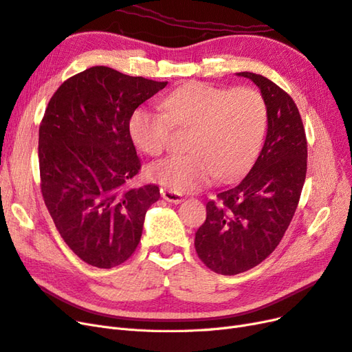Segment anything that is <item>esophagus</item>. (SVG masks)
<instances>
[{
  "mask_svg": "<svg viewBox=\"0 0 352 352\" xmlns=\"http://www.w3.org/2000/svg\"><path fill=\"white\" fill-rule=\"evenodd\" d=\"M162 197L167 202H172V204H180L182 201H184V197H182L180 193H176V192L168 190V189H162Z\"/></svg>",
  "mask_w": 352,
  "mask_h": 352,
  "instance_id": "1",
  "label": "esophagus"
}]
</instances>
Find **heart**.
Wrapping results in <instances>:
<instances>
[{"label":"heart","mask_w":352,"mask_h":352,"mask_svg":"<svg viewBox=\"0 0 352 352\" xmlns=\"http://www.w3.org/2000/svg\"><path fill=\"white\" fill-rule=\"evenodd\" d=\"M163 111L140 107L129 119V134L150 155L162 154L173 125L193 128L189 154L168 155L148 167V177L176 193L198 190L215 177L245 173L258 155L266 131V103L252 87L226 89L189 82L172 91Z\"/></svg>","instance_id":"1"}]
</instances>
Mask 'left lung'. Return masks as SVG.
Returning a JSON list of instances; mask_svg holds the SVG:
<instances>
[{
    "label": "left lung",
    "mask_w": 352,
    "mask_h": 352,
    "mask_svg": "<svg viewBox=\"0 0 352 352\" xmlns=\"http://www.w3.org/2000/svg\"><path fill=\"white\" fill-rule=\"evenodd\" d=\"M237 76L259 87L268 131L248 176L207 204V218L195 233L199 259L221 275L254 268L280 245L307 172L306 132L294 100L263 76L248 71Z\"/></svg>",
    "instance_id": "1"
}]
</instances>
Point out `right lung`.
I'll return each instance as SVG.
<instances>
[{
    "mask_svg": "<svg viewBox=\"0 0 352 352\" xmlns=\"http://www.w3.org/2000/svg\"><path fill=\"white\" fill-rule=\"evenodd\" d=\"M167 81L91 67L60 84L39 126L41 190L68 248L109 270L135 252L155 185L129 188L141 168L129 134L135 109Z\"/></svg>",
    "mask_w": 352,
    "mask_h": 352,
    "instance_id": "right-lung-1",
    "label": "right lung"
}]
</instances>
